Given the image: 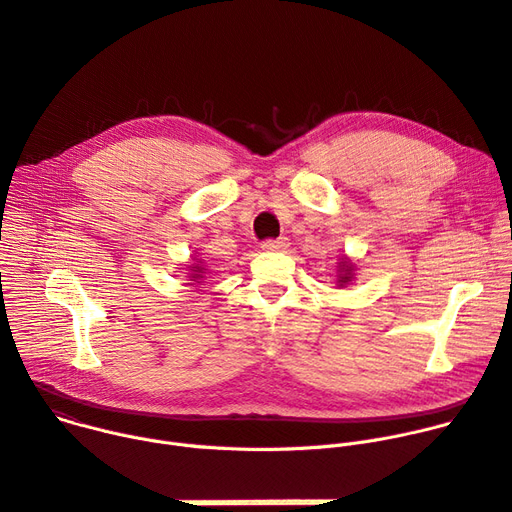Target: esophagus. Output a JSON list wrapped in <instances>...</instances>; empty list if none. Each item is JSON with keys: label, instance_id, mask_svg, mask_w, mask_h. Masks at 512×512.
<instances>
[{"label": "esophagus", "instance_id": "obj_1", "mask_svg": "<svg viewBox=\"0 0 512 512\" xmlns=\"http://www.w3.org/2000/svg\"><path fill=\"white\" fill-rule=\"evenodd\" d=\"M262 248L266 252H283L289 248V240L287 238H279V240H266L262 242Z\"/></svg>", "mask_w": 512, "mask_h": 512}]
</instances>
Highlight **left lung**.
I'll use <instances>...</instances> for the list:
<instances>
[{"mask_svg": "<svg viewBox=\"0 0 512 512\" xmlns=\"http://www.w3.org/2000/svg\"><path fill=\"white\" fill-rule=\"evenodd\" d=\"M355 270H357V266L350 262V258L342 256V258H340V262H338L336 285H338V287H346V285H350L352 281H355Z\"/></svg>", "mask_w": 512, "mask_h": 512, "instance_id": "8db88e82", "label": "left lung"}]
</instances>
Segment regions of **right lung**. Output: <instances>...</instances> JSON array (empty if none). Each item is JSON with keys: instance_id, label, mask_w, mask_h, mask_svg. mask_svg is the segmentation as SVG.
Here are the masks:
<instances>
[{"instance_id": "obj_1", "label": "right lung", "mask_w": 512, "mask_h": 512, "mask_svg": "<svg viewBox=\"0 0 512 512\" xmlns=\"http://www.w3.org/2000/svg\"><path fill=\"white\" fill-rule=\"evenodd\" d=\"M188 281H192V283H186V285H196V283H203L205 281V266L203 264H190L188 266Z\"/></svg>"}]
</instances>
